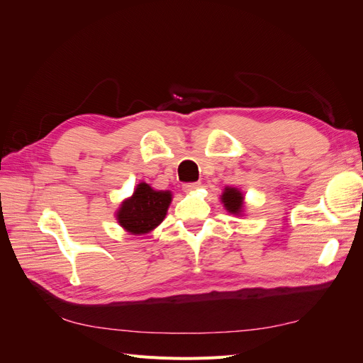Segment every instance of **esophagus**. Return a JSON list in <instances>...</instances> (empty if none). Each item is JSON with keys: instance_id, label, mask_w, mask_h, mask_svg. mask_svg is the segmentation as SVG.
I'll return each mask as SVG.
<instances>
[{"instance_id": "34e87169", "label": "esophagus", "mask_w": 363, "mask_h": 363, "mask_svg": "<svg viewBox=\"0 0 363 363\" xmlns=\"http://www.w3.org/2000/svg\"><path fill=\"white\" fill-rule=\"evenodd\" d=\"M200 186H201V184L196 183V182H195V183H184V184H183V191H184V192H194V191L199 189Z\"/></svg>"}]
</instances>
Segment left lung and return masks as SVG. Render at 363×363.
I'll return each instance as SVG.
<instances>
[{"label": "left lung", "instance_id": "obj_1", "mask_svg": "<svg viewBox=\"0 0 363 363\" xmlns=\"http://www.w3.org/2000/svg\"><path fill=\"white\" fill-rule=\"evenodd\" d=\"M221 203L230 215L242 216L245 212V196L240 189L233 188V186H225L221 194Z\"/></svg>", "mask_w": 363, "mask_h": 363}]
</instances>
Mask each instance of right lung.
<instances>
[{"label":"right lung","instance_id":"1","mask_svg":"<svg viewBox=\"0 0 363 363\" xmlns=\"http://www.w3.org/2000/svg\"><path fill=\"white\" fill-rule=\"evenodd\" d=\"M171 201V191H156L140 182L133 195L119 204L116 221L130 235H147L162 224Z\"/></svg>","mask_w":363,"mask_h":363}]
</instances>
